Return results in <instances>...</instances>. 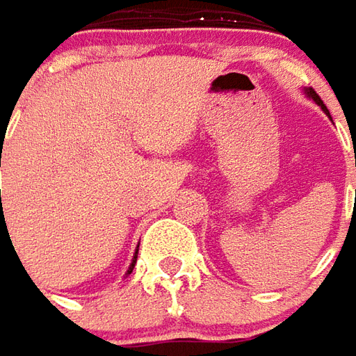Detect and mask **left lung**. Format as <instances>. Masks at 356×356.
Returning <instances> with one entry per match:
<instances>
[{
	"label": "left lung",
	"mask_w": 356,
	"mask_h": 356,
	"mask_svg": "<svg viewBox=\"0 0 356 356\" xmlns=\"http://www.w3.org/2000/svg\"><path fill=\"white\" fill-rule=\"evenodd\" d=\"M306 94L309 95V97H312V99H314V102H316L317 106L321 107V109H323V111H325V113H329V111H327V107H325V104H323V102H321V97H319V95H317L316 92H314V90H306Z\"/></svg>",
	"instance_id": "1"
}]
</instances>
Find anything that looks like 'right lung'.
<instances>
[{"mask_svg": "<svg viewBox=\"0 0 356 356\" xmlns=\"http://www.w3.org/2000/svg\"><path fill=\"white\" fill-rule=\"evenodd\" d=\"M0 156H1V150H0ZM0 166H1V159H0ZM0 202H1V200H0ZM137 252H139V250H137ZM137 252H135V257H133V262H131V266H129L127 274L133 273V268H135V262H137Z\"/></svg>", "mask_w": 356, "mask_h": 356, "instance_id": "add662e5", "label": "right lung"}]
</instances>
